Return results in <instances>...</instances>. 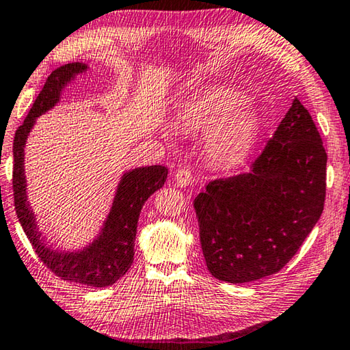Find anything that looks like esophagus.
<instances>
[{
  "mask_svg": "<svg viewBox=\"0 0 350 350\" xmlns=\"http://www.w3.org/2000/svg\"><path fill=\"white\" fill-rule=\"evenodd\" d=\"M174 180L179 187H188L189 183L193 182V173L187 168H180L176 171V176H174Z\"/></svg>",
  "mask_w": 350,
  "mask_h": 350,
  "instance_id": "esophagus-1",
  "label": "esophagus"
}]
</instances>
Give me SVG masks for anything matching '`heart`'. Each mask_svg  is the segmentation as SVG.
Listing matches in <instances>:
<instances>
[{"label": "heart", "mask_w": 350, "mask_h": 350, "mask_svg": "<svg viewBox=\"0 0 350 350\" xmlns=\"http://www.w3.org/2000/svg\"><path fill=\"white\" fill-rule=\"evenodd\" d=\"M234 88L210 86L194 92L177 108V120L193 133H206L205 150L217 167H239L260 140L262 117ZM171 137L173 131L167 129Z\"/></svg>", "instance_id": "b5f03b06"}]
</instances>
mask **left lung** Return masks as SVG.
Wrapping results in <instances>:
<instances>
[{
  "label": "left lung",
  "instance_id": "left-lung-1",
  "mask_svg": "<svg viewBox=\"0 0 350 350\" xmlns=\"http://www.w3.org/2000/svg\"><path fill=\"white\" fill-rule=\"evenodd\" d=\"M325 163L315 123L295 98L250 173L198 194L200 245L216 280H262L295 256L324 208Z\"/></svg>",
  "mask_w": 350,
  "mask_h": 350
}]
</instances>
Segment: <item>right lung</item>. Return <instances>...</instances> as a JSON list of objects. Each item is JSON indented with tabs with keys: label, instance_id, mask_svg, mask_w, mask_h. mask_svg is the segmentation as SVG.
<instances>
[{
	"label": "right lung",
	"instance_id": "1",
	"mask_svg": "<svg viewBox=\"0 0 350 350\" xmlns=\"http://www.w3.org/2000/svg\"><path fill=\"white\" fill-rule=\"evenodd\" d=\"M86 63H68L47 77L26 120L16 129L14 139V198L23 230L47 269L69 282L90 287H108L126 273L134 260V241L140 211L148 198L163 187L168 168L163 165L126 170L118 179L109 213L98 233L79 248L49 244L38 227L37 215L29 202L25 171V148L38 118L62 102L66 88L86 74Z\"/></svg>",
	"mask_w": 350,
	"mask_h": 350
}]
</instances>
